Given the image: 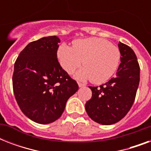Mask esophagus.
<instances>
[{
    "label": "esophagus",
    "instance_id": "obj_1",
    "mask_svg": "<svg viewBox=\"0 0 151 151\" xmlns=\"http://www.w3.org/2000/svg\"><path fill=\"white\" fill-rule=\"evenodd\" d=\"M78 86H79V88H82V87H85V85H84V84H82V83H78Z\"/></svg>",
    "mask_w": 151,
    "mask_h": 151
}]
</instances>
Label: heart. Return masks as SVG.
<instances>
[{"instance_id": "heart-1", "label": "heart", "mask_w": 151, "mask_h": 151, "mask_svg": "<svg viewBox=\"0 0 151 151\" xmlns=\"http://www.w3.org/2000/svg\"><path fill=\"white\" fill-rule=\"evenodd\" d=\"M57 58L62 68L69 74L83 63L85 66L75 73L78 80H92L95 84H102L116 72L121 53L105 39L88 37L76 40L72 47L61 45L57 51Z\"/></svg>"}]
</instances>
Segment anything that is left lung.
<instances>
[{"mask_svg":"<svg viewBox=\"0 0 151 151\" xmlns=\"http://www.w3.org/2000/svg\"><path fill=\"white\" fill-rule=\"evenodd\" d=\"M121 63L116 77L99 87H91V99L85 104L88 115L104 125L117 123L127 114L136 98L139 83V66L135 52L119 42Z\"/></svg>","mask_w":151,"mask_h":151,"instance_id":"obj_1","label":"left lung"}]
</instances>
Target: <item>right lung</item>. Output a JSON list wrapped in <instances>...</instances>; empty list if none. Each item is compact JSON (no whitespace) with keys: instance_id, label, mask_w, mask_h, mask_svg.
I'll return each instance as SVG.
<instances>
[{"instance_id":"add662e5","label":"right lung","mask_w":151,"mask_h":151,"mask_svg":"<svg viewBox=\"0 0 151 151\" xmlns=\"http://www.w3.org/2000/svg\"><path fill=\"white\" fill-rule=\"evenodd\" d=\"M60 40L45 37L28 44L14 66L13 91L22 112L39 124H50L61 117L66 101L78 85L57 59Z\"/></svg>"}]
</instances>
